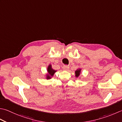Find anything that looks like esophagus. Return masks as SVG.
Returning <instances> with one entry per match:
<instances>
[{
	"instance_id": "obj_1",
	"label": "esophagus",
	"mask_w": 122,
	"mask_h": 122,
	"mask_svg": "<svg viewBox=\"0 0 122 122\" xmlns=\"http://www.w3.org/2000/svg\"><path fill=\"white\" fill-rule=\"evenodd\" d=\"M69 69V66H63V69L64 70H68Z\"/></svg>"
}]
</instances>
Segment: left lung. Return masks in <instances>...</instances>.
<instances>
[{
  "mask_svg": "<svg viewBox=\"0 0 122 122\" xmlns=\"http://www.w3.org/2000/svg\"><path fill=\"white\" fill-rule=\"evenodd\" d=\"M81 72V69H77V70L75 71V73H76V77H78L80 75V73Z\"/></svg>",
  "mask_w": 122,
  "mask_h": 122,
  "instance_id": "obj_1",
  "label": "left lung"
}]
</instances>
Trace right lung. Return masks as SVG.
Here are the masks:
<instances>
[{
  "instance_id": "1",
  "label": "right lung",
  "mask_w": 122,
  "mask_h": 122,
  "mask_svg": "<svg viewBox=\"0 0 122 122\" xmlns=\"http://www.w3.org/2000/svg\"><path fill=\"white\" fill-rule=\"evenodd\" d=\"M47 72H48V74L46 76V79H51L52 76H53L54 73L56 72V71L52 68L51 65H49L48 68H47Z\"/></svg>"
}]
</instances>
